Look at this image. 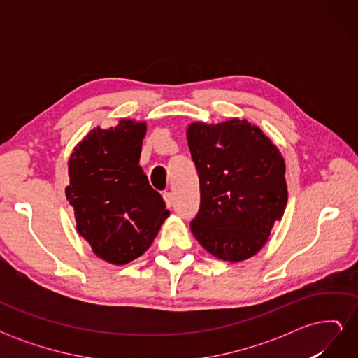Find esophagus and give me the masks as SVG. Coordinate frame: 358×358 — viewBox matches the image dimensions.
Returning a JSON list of instances; mask_svg holds the SVG:
<instances>
[{
    "label": "esophagus",
    "instance_id": "esophagus-1",
    "mask_svg": "<svg viewBox=\"0 0 358 358\" xmlns=\"http://www.w3.org/2000/svg\"><path fill=\"white\" fill-rule=\"evenodd\" d=\"M164 201H166V204H167V208H171V204H173V194L171 192H164Z\"/></svg>",
    "mask_w": 358,
    "mask_h": 358
}]
</instances>
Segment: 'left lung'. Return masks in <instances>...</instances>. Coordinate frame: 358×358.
Returning a JSON list of instances; mask_svg holds the SVG:
<instances>
[{
	"mask_svg": "<svg viewBox=\"0 0 358 358\" xmlns=\"http://www.w3.org/2000/svg\"><path fill=\"white\" fill-rule=\"evenodd\" d=\"M187 138L200 179L194 237L224 262L251 258L285 210L284 157L255 124L239 117L192 122Z\"/></svg>",
	"mask_w": 358,
	"mask_h": 358,
	"instance_id": "left-lung-1",
	"label": "left lung"
}]
</instances>
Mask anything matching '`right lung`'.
I'll return each instance as SVG.
<instances>
[{"label": "right lung", "instance_id": "obj_1", "mask_svg": "<svg viewBox=\"0 0 358 358\" xmlns=\"http://www.w3.org/2000/svg\"><path fill=\"white\" fill-rule=\"evenodd\" d=\"M146 122L96 127L74 146L66 197L76 229L104 262L124 266L152 245L170 212L138 166Z\"/></svg>", "mask_w": 358, "mask_h": 358}]
</instances>
